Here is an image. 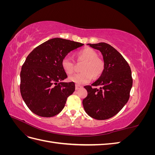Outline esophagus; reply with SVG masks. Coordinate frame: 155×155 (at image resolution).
Instances as JSON below:
<instances>
[{"label": "esophagus", "instance_id": "obj_1", "mask_svg": "<svg viewBox=\"0 0 155 155\" xmlns=\"http://www.w3.org/2000/svg\"><path fill=\"white\" fill-rule=\"evenodd\" d=\"M82 87H83L82 86L79 85H76V90H78V89L81 88H82Z\"/></svg>", "mask_w": 155, "mask_h": 155}]
</instances>
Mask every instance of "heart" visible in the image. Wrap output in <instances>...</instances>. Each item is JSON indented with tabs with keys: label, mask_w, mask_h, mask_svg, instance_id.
Masks as SVG:
<instances>
[{
	"label": "heart",
	"mask_w": 155,
	"mask_h": 155,
	"mask_svg": "<svg viewBox=\"0 0 155 155\" xmlns=\"http://www.w3.org/2000/svg\"><path fill=\"white\" fill-rule=\"evenodd\" d=\"M78 61H84L81 70L78 73L70 76L69 81L77 85H83L91 81L92 78H97L102 74L104 70V63L97 58L96 51L91 48H85L78 51L76 54ZM61 67L67 74H72L74 72V63L68 58H64L61 61Z\"/></svg>",
	"instance_id": "heart-1"
}]
</instances>
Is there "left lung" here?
I'll return each mask as SVG.
<instances>
[{
	"mask_svg": "<svg viewBox=\"0 0 155 155\" xmlns=\"http://www.w3.org/2000/svg\"><path fill=\"white\" fill-rule=\"evenodd\" d=\"M100 51L104 62V70L100 78L91 85L85 86L88 95L83 100L87 114L96 120L112 118L127 103L133 86L129 64L114 48L105 43L87 44Z\"/></svg>",
	"mask_w": 155,
	"mask_h": 155,
	"instance_id": "obj_1",
	"label": "left lung"
}]
</instances>
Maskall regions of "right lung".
<instances>
[{"instance_id":"obj_1","label":"right lung","mask_w":155,"mask_h":155,"mask_svg":"<svg viewBox=\"0 0 155 155\" xmlns=\"http://www.w3.org/2000/svg\"><path fill=\"white\" fill-rule=\"evenodd\" d=\"M83 44L61 38L51 39L33 50L21 72L20 90L29 109L41 117L58 114L75 91L74 82H63L67 75L61 61L70 51Z\"/></svg>"}]
</instances>
